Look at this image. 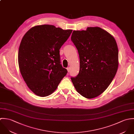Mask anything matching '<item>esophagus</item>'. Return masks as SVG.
Wrapping results in <instances>:
<instances>
[{
	"label": "esophagus",
	"instance_id": "esophagus-1",
	"mask_svg": "<svg viewBox=\"0 0 134 134\" xmlns=\"http://www.w3.org/2000/svg\"><path fill=\"white\" fill-rule=\"evenodd\" d=\"M67 71H68V72H70V67H68L67 68Z\"/></svg>",
	"mask_w": 134,
	"mask_h": 134
}]
</instances>
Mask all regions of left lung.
Masks as SVG:
<instances>
[{
  "label": "left lung",
  "mask_w": 134,
  "mask_h": 134,
  "mask_svg": "<svg viewBox=\"0 0 134 134\" xmlns=\"http://www.w3.org/2000/svg\"><path fill=\"white\" fill-rule=\"evenodd\" d=\"M71 40L78 50L80 70L71 81L82 96L91 99L102 94L115 77L119 52L114 38L98 27L74 30Z\"/></svg>",
  "instance_id": "obj_1"
}]
</instances>
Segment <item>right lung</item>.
<instances>
[{"label": "right lung", "mask_w": 134, "mask_h": 134, "mask_svg": "<svg viewBox=\"0 0 134 134\" xmlns=\"http://www.w3.org/2000/svg\"><path fill=\"white\" fill-rule=\"evenodd\" d=\"M72 30L51 25L31 28L23 36L18 62L22 77L36 95L46 97L57 88L67 70L60 64L59 49Z\"/></svg>", "instance_id": "add662e5"}]
</instances>
